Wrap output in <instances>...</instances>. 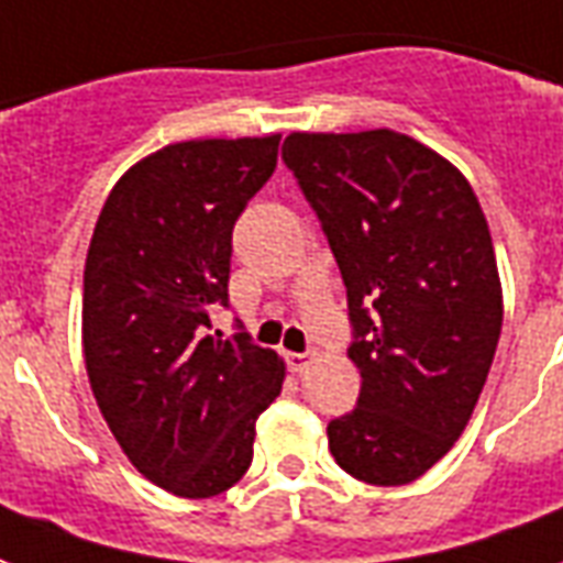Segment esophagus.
<instances>
[{
    "label": "esophagus",
    "mask_w": 563,
    "mask_h": 563,
    "mask_svg": "<svg viewBox=\"0 0 563 563\" xmlns=\"http://www.w3.org/2000/svg\"><path fill=\"white\" fill-rule=\"evenodd\" d=\"M310 364H313V355H307V352H286V366L292 373H303Z\"/></svg>",
    "instance_id": "obj_1"
}]
</instances>
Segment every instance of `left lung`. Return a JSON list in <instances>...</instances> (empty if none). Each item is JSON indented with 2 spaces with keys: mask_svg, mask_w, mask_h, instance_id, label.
Instances as JSON below:
<instances>
[{
  "mask_svg": "<svg viewBox=\"0 0 563 563\" xmlns=\"http://www.w3.org/2000/svg\"><path fill=\"white\" fill-rule=\"evenodd\" d=\"M283 164L322 220L355 328L361 397L328 448L357 481H418L468 427L501 336L481 202L448 157L390 128L295 131Z\"/></svg>",
  "mask_w": 563,
  "mask_h": 563,
  "instance_id": "8db88e82",
  "label": "left lung"
}]
</instances>
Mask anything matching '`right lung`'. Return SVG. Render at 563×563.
<instances>
[{"label":"right lung","mask_w":563,"mask_h":563,"mask_svg":"<svg viewBox=\"0 0 563 563\" xmlns=\"http://www.w3.org/2000/svg\"><path fill=\"white\" fill-rule=\"evenodd\" d=\"M280 133L187 140L124 173L82 274V357L124 456L154 486L211 498L244 477L256 418L286 364L247 334H208L229 307L232 227L277 166Z\"/></svg>","instance_id":"right-lung-1"}]
</instances>
